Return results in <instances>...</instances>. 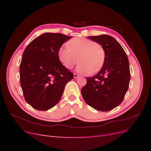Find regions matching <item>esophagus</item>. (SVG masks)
<instances>
[{
  "label": "esophagus",
  "mask_w": 151,
  "mask_h": 151,
  "mask_svg": "<svg viewBox=\"0 0 151 151\" xmlns=\"http://www.w3.org/2000/svg\"><path fill=\"white\" fill-rule=\"evenodd\" d=\"M80 77V76L78 75L77 74H74V77L75 79L78 78V77Z\"/></svg>",
  "instance_id": "34e87169"
}]
</instances>
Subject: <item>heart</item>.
<instances>
[{"label": "heart", "mask_w": 151, "mask_h": 151, "mask_svg": "<svg viewBox=\"0 0 151 151\" xmlns=\"http://www.w3.org/2000/svg\"><path fill=\"white\" fill-rule=\"evenodd\" d=\"M68 47L58 50L59 60L68 69L77 63V70L81 74H95L101 69L105 60V51L102 45L84 38H74L67 43Z\"/></svg>", "instance_id": "b5f03b06"}]
</instances>
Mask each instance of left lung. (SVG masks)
<instances>
[{
    "mask_svg": "<svg viewBox=\"0 0 151 151\" xmlns=\"http://www.w3.org/2000/svg\"><path fill=\"white\" fill-rule=\"evenodd\" d=\"M88 38L102 45L105 60L96 75L87 77L81 94L90 106L101 111H110L121 104L129 89V59L120 44L111 36L103 35Z\"/></svg>",
    "mask_w": 151,
    "mask_h": 151,
    "instance_id": "left-lung-1",
    "label": "left lung"
}]
</instances>
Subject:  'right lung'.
Masks as SVG:
<instances>
[{
	"label": "right lung",
	"instance_id": "right-lung-1",
	"mask_svg": "<svg viewBox=\"0 0 151 151\" xmlns=\"http://www.w3.org/2000/svg\"><path fill=\"white\" fill-rule=\"evenodd\" d=\"M70 36L46 33L26 47L19 67L20 83L26 101L46 111L60 101L65 86L74 74L62 65L58 50Z\"/></svg>",
	"mask_w": 151,
	"mask_h": 151
}]
</instances>
